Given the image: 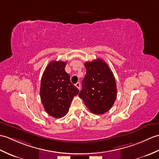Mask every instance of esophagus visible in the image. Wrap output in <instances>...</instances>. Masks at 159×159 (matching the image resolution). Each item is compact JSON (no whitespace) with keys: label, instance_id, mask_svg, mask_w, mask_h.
Wrapping results in <instances>:
<instances>
[{"label":"esophagus","instance_id":"obj_1","mask_svg":"<svg viewBox=\"0 0 159 159\" xmlns=\"http://www.w3.org/2000/svg\"><path fill=\"white\" fill-rule=\"evenodd\" d=\"M75 86L79 89H80V83L79 82H78V83H76V84H75Z\"/></svg>","mask_w":159,"mask_h":159}]
</instances>
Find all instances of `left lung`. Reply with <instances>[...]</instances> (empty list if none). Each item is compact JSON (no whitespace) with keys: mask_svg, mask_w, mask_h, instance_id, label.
<instances>
[{"mask_svg":"<svg viewBox=\"0 0 159 159\" xmlns=\"http://www.w3.org/2000/svg\"><path fill=\"white\" fill-rule=\"evenodd\" d=\"M86 75L79 96L91 112L103 114L112 108L116 98L115 79L108 64L101 59L84 63Z\"/></svg>","mask_w":159,"mask_h":159,"instance_id":"8db88e82","label":"left lung"}]
</instances>
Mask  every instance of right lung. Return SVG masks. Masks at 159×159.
I'll list each match as a JSON object with an SVG mask.
<instances>
[{
    "instance_id": "right-lung-1",
    "label": "right lung",
    "mask_w": 159,
    "mask_h": 159,
    "mask_svg": "<svg viewBox=\"0 0 159 159\" xmlns=\"http://www.w3.org/2000/svg\"><path fill=\"white\" fill-rule=\"evenodd\" d=\"M66 62L51 61L43 72L40 95L45 111L54 118L64 116L79 90L72 84L65 71Z\"/></svg>"
}]
</instances>
